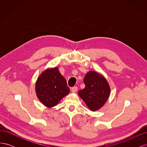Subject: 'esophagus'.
I'll use <instances>...</instances> for the list:
<instances>
[{
	"instance_id": "esophagus-1",
	"label": "esophagus",
	"mask_w": 147,
	"mask_h": 147,
	"mask_svg": "<svg viewBox=\"0 0 147 147\" xmlns=\"http://www.w3.org/2000/svg\"><path fill=\"white\" fill-rule=\"evenodd\" d=\"M78 90V88L77 86H74L72 88H71V91H72V92H75Z\"/></svg>"
}]
</instances>
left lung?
<instances>
[{
  "label": "left lung",
  "instance_id": "obj_1",
  "mask_svg": "<svg viewBox=\"0 0 147 147\" xmlns=\"http://www.w3.org/2000/svg\"><path fill=\"white\" fill-rule=\"evenodd\" d=\"M85 88L80 90L79 96L91 111L100 109L107 100L110 88L107 80L100 74L89 71L83 80Z\"/></svg>",
  "mask_w": 147,
  "mask_h": 147
}]
</instances>
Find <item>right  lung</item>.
<instances>
[{"label":"right lung","instance_id":"add662e5","mask_svg":"<svg viewBox=\"0 0 147 147\" xmlns=\"http://www.w3.org/2000/svg\"><path fill=\"white\" fill-rule=\"evenodd\" d=\"M35 92L39 100L47 107L51 108L69 94L70 89L59 69L55 67L45 70L38 77Z\"/></svg>","mask_w":147,"mask_h":147}]
</instances>
